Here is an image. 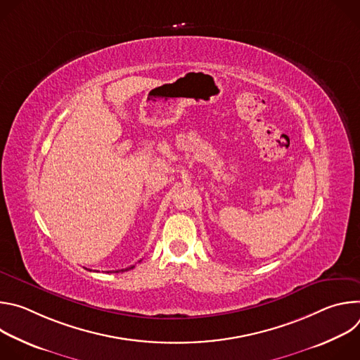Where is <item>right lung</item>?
<instances>
[{
  "label": "right lung",
  "mask_w": 360,
  "mask_h": 360,
  "mask_svg": "<svg viewBox=\"0 0 360 360\" xmlns=\"http://www.w3.org/2000/svg\"><path fill=\"white\" fill-rule=\"evenodd\" d=\"M132 268H134V266H131V268H127V269H121V271L124 272V271H129V269H132ZM115 272H118V271H115Z\"/></svg>",
  "instance_id": "add662e5"
}]
</instances>
